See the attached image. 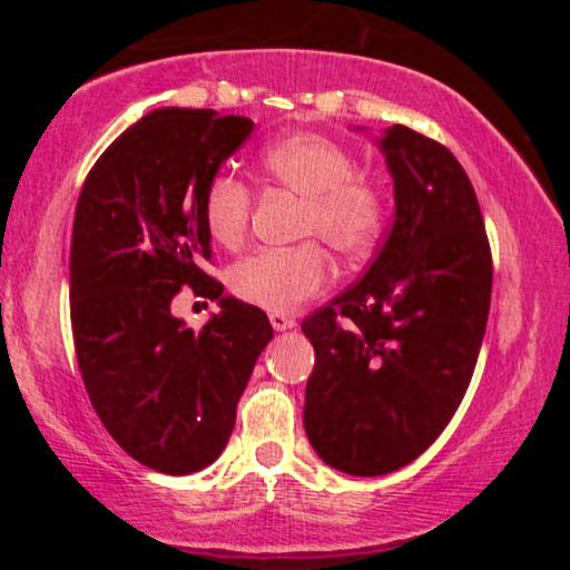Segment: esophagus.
<instances>
[{"label": "esophagus", "instance_id": "esophagus-1", "mask_svg": "<svg viewBox=\"0 0 570 570\" xmlns=\"http://www.w3.org/2000/svg\"><path fill=\"white\" fill-rule=\"evenodd\" d=\"M269 322L277 332H287V330H293V326H295V322L287 314H269Z\"/></svg>", "mask_w": 570, "mask_h": 570}]
</instances>
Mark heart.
<instances>
[{"mask_svg":"<svg viewBox=\"0 0 570 570\" xmlns=\"http://www.w3.org/2000/svg\"><path fill=\"white\" fill-rule=\"evenodd\" d=\"M262 170L272 181L303 197L298 236L318 238L342 259H361L384 225V199L376 186L355 176L345 147L324 135H291L262 153ZM252 217V191L236 176L220 174L207 186L205 225L217 244H244ZM332 267L316 244L262 248L230 269L228 285L240 301L272 314H285L330 285Z\"/></svg>","mask_w":570,"mask_h":570,"instance_id":"b5f03b06","label":"heart"}]
</instances>
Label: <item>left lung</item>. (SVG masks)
Masks as SVG:
<instances>
[{
	"label": "left lung",
	"mask_w": 570,
	"mask_h": 570,
	"mask_svg": "<svg viewBox=\"0 0 570 570\" xmlns=\"http://www.w3.org/2000/svg\"><path fill=\"white\" fill-rule=\"evenodd\" d=\"M373 142L394 181V223L361 283L301 326L316 353L306 435L353 478L400 470L449 425L493 287L485 223L454 155L402 124Z\"/></svg>",
	"instance_id": "8db88e82"
}]
</instances>
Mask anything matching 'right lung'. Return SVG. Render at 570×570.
I'll use <instances>...</instances> for the list:
<instances>
[{
	"label": "right lung",
	"mask_w": 570,
	"mask_h": 570,
	"mask_svg": "<svg viewBox=\"0 0 570 570\" xmlns=\"http://www.w3.org/2000/svg\"><path fill=\"white\" fill-rule=\"evenodd\" d=\"M252 129L213 108H158L114 139L77 199L69 301L85 389L114 441L166 474L223 454L272 340L267 314L202 269L207 186ZM184 284L222 306L199 333L169 314Z\"/></svg>",
	"instance_id": "add662e5"
}]
</instances>
